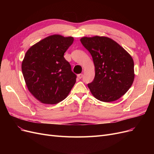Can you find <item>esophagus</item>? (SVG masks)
<instances>
[{"label": "esophagus", "instance_id": "esophagus-1", "mask_svg": "<svg viewBox=\"0 0 154 154\" xmlns=\"http://www.w3.org/2000/svg\"><path fill=\"white\" fill-rule=\"evenodd\" d=\"M82 77H83V74H78V78L79 79L82 78Z\"/></svg>", "mask_w": 154, "mask_h": 154}]
</instances>
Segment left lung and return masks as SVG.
I'll list each match as a JSON object with an SVG mask.
<instances>
[{"label":"left lung","instance_id":"left-lung-1","mask_svg":"<svg viewBox=\"0 0 154 154\" xmlns=\"http://www.w3.org/2000/svg\"><path fill=\"white\" fill-rule=\"evenodd\" d=\"M80 41L91 53L95 67L94 80L88 84L92 94L103 102L118 100L128 91L134 80L132 57L109 37L85 36Z\"/></svg>","mask_w":154,"mask_h":154}]
</instances>
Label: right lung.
I'll list each match as a JSON object with an SVG mask.
<instances>
[{
	"instance_id": "1",
	"label": "right lung",
	"mask_w": 154,
	"mask_h": 154,
	"mask_svg": "<svg viewBox=\"0 0 154 154\" xmlns=\"http://www.w3.org/2000/svg\"><path fill=\"white\" fill-rule=\"evenodd\" d=\"M72 36L53 35L27 51L22 71L29 91L45 104L66 99L76 83V75L63 55L73 43Z\"/></svg>"
}]
</instances>
